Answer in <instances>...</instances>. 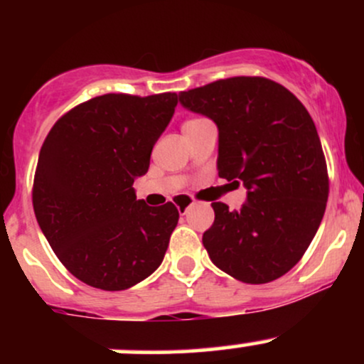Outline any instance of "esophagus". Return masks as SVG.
<instances>
[{
    "label": "esophagus",
    "instance_id": "1",
    "mask_svg": "<svg viewBox=\"0 0 364 364\" xmlns=\"http://www.w3.org/2000/svg\"><path fill=\"white\" fill-rule=\"evenodd\" d=\"M190 203H191V200L185 195L178 196V198H176V207H178L179 212H186L188 207H190Z\"/></svg>",
    "mask_w": 364,
    "mask_h": 364
}]
</instances>
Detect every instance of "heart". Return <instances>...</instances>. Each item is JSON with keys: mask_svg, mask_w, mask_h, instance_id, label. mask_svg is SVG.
<instances>
[{"mask_svg": "<svg viewBox=\"0 0 364 364\" xmlns=\"http://www.w3.org/2000/svg\"><path fill=\"white\" fill-rule=\"evenodd\" d=\"M198 121H203V119H190V121H186L185 124H183V127H188V124H193V123H198Z\"/></svg>", "mask_w": 364, "mask_h": 364, "instance_id": "b5f03b06", "label": "heart"}]
</instances>
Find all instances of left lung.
Instances as JSON below:
<instances>
[{"label":"left lung","mask_w":364,"mask_h":364,"mask_svg":"<svg viewBox=\"0 0 364 364\" xmlns=\"http://www.w3.org/2000/svg\"><path fill=\"white\" fill-rule=\"evenodd\" d=\"M179 104L219 129V176L243 183L246 202H214L203 246L215 267L246 284H265L296 265L315 237L328 176L315 123L286 87L232 77L181 92Z\"/></svg>","instance_id":"obj_1"}]
</instances>
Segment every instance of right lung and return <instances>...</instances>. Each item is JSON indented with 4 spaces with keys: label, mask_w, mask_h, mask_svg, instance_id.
Here are the masks:
<instances>
[{
    "label": "right lung",
    "mask_w": 364,
    "mask_h": 364,
    "mask_svg": "<svg viewBox=\"0 0 364 364\" xmlns=\"http://www.w3.org/2000/svg\"><path fill=\"white\" fill-rule=\"evenodd\" d=\"M178 104L174 92L106 94L73 107L46 136L37 161L36 219L60 262L104 291L135 286L164 260L179 212L136 200L159 136Z\"/></svg>",
    "instance_id": "1"
}]
</instances>
